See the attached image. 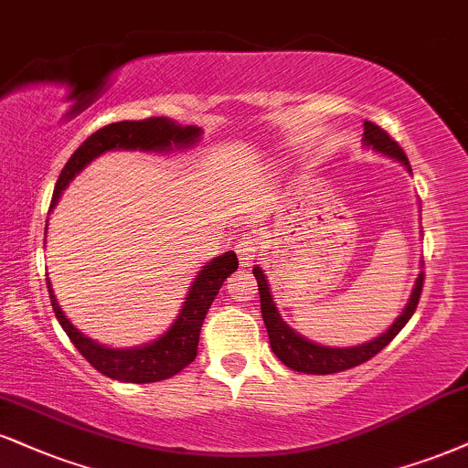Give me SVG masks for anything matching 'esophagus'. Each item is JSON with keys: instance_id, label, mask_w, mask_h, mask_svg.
<instances>
[{"instance_id": "34e87169", "label": "esophagus", "mask_w": 468, "mask_h": 468, "mask_svg": "<svg viewBox=\"0 0 468 468\" xmlns=\"http://www.w3.org/2000/svg\"><path fill=\"white\" fill-rule=\"evenodd\" d=\"M238 257L241 261V266H250L252 259L257 257V250H259V238L252 230H249V233H241V238L238 239Z\"/></svg>"}]
</instances>
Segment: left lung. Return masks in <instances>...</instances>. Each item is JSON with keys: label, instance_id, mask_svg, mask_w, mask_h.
Here are the masks:
<instances>
[{"label": "left lung", "instance_id": "left-lung-1", "mask_svg": "<svg viewBox=\"0 0 468 468\" xmlns=\"http://www.w3.org/2000/svg\"><path fill=\"white\" fill-rule=\"evenodd\" d=\"M364 144L373 145V150L384 152V154L392 156V159L401 161L403 165L412 172V167H410V161L408 156H405L401 145H399L395 139L384 131V128L377 126V123L364 122ZM252 274H255L257 285H259L261 316H263V323H266L270 346H272L274 356L288 366V368L298 370V373H307V375L342 373V370L353 368V366H359L368 362L370 357H375L381 348L388 346L392 340H395V335L403 329L405 324H408V320L412 318L416 307H419V298H420V292H423V281H425V274L420 272L419 279H416V288L412 292V298H410L408 307L403 309L401 316L392 323V326L386 331V334H381L379 337H375V340L366 342V345H359V346L329 348V346L314 345V342H309L303 335H298L296 331H292L290 326L283 323V318H281L279 309L274 307L272 296H270L268 281L263 277L261 268L259 266L252 268Z\"/></svg>", "mask_w": 468, "mask_h": 468}]
</instances>
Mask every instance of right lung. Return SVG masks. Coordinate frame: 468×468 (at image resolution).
Instances as JSON below:
<instances>
[{
	"label": "right lung",
	"instance_id": "obj_1",
	"mask_svg": "<svg viewBox=\"0 0 468 468\" xmlns=\"http://www.w3.org/2000/svg\"><path fill=\"white\" fill-rule=\"evenodd\" d=\"M200 128L196 126H178L167 117H148L139 122H115L109 126L95 131L91 137H87L65 163L63 172L56 180L52 207L63 194V189L69 185V180L82 170L87 163H91L95 156H100L106 150H174V148H189L198 142ZM238 255L233 250L224 252L207 263L196 277L194 285L189 288V294L185 298V305L180 309L178 318L174 320L170 329L163 334L159 340L139 348H106L95 345L91 337L82 335L73 326L65 314L60 312L58 303L52 292L48 279L49 301H52L54 314L58 318L65 334L69 335L73 346L80 351V356L93 366L98 373H102L111 379L126 381V384H152V381L170 379L185 366L194 362L198 356V340L200 326L205 323L207 312H209L213 298L218 296L219 288L227 277L238 270Z\"/></svg>",
	"mask_w": 468,
	"mask_h": 468
}]
</instances>
